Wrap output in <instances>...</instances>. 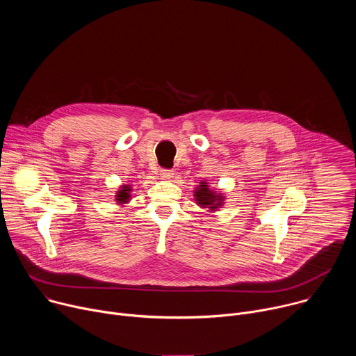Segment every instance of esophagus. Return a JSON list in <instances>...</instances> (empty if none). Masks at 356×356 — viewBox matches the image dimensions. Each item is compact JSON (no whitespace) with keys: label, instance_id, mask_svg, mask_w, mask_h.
I'll use <instances>...</instances> for the list:
<instances>
[{"label":"esophagus","instance_id":"obj_1","mask_svg":"<svg viewBox=\"0 0 356 356\" xmlns=\"http://www.w3.org/2000/svg\"><path fill=\"white\" fill-rule=\"evenodd\" d=\"M161 176L165 177V179H170L173 176V170L172 169H162Z\"/></svg>","mask_w":356,"mask_h":356}]
</instances>
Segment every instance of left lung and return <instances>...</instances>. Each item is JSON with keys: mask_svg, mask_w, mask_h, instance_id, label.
Listing matches in <instances>:
<instances>
[{"mask_svg": "<svg viewBox=\"0 0 356 356\" xmlns=\"http://www.w3.org/2000/svg\"><path fill=\"white\" fill-rule=\"evenodd\" d=\"M195 197H197V201L200 202V204H202V206H210V209H214V207H216L214 202H216V198H217L218 195H216L214 193H211V191L209 190V187H207L206 183H201L200 190L195 191ZM218 202H221V201H218ZM217 206H218V204H217Z\"/></svg>", "mask_w": 356, "mask_h": 356, "instance_id": "left-lung-1", "label": "left lung"}]
</instances>
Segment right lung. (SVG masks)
Returning <instances> with one entry per match:
<instances>
[{"label":"right lung","mask_w":356,"mask_h":356,"mask_svg":"<svg viewBox=\"0 0 356 356\" xmlns=\"http://www.w3.org/2000/svg\"><path fill=\"white\" fill-rule=\"evenodd\" d=\"M128 191H129V188H128V187H124V188H122V191H120V194L117 195V197H118L117 200H118V201H125V200L129 197Z\"/></svg>","instance_id":"obj_1"}]
</instances>
